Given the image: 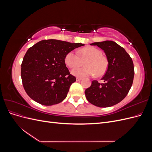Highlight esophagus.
I'll list each match as a JSON object with an SVG mask.
<instances>
[{"mask_svg":"<svg viewBox=\"0 0 152 152\" xmlns=\"http://www.w3.org/2000/svg\"><path fill=\"white\" fill-rule=\"evenodd\" d=\"M81 80H82V78H80V77H77V78H76V80H77V82L80 81Z\"/></svg>","mask_w":152,"mask_h":152,"instance_id":"1","label":"esophagus"}]
</instances>
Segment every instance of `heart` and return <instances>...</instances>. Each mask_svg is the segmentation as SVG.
Segmentation results:
<instances>
[{
  "instance_id": "obj_1",
  "label": "heart",
  "mask_w": 152,
  "mask_h": 152,
  "mask_svg": "<svg viewBox=\"0 0 152 152\" xmlns=\"http://www.w3.org/2000/svg\"><path fill=\"white\" fill-rule=\"evenodd\" d=\"M79 55L73 50L66 54L65 63L70 68H73L81 65L82 60L84 62L86 66L76 68L72 70V74L76 77H84L94 75L97 77L103 75L107 72L108 66L107 58L102 55V50L99 49L88 46L81 49Z\"/></svg>"
}]
</instances>
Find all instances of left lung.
<instances>
[{
	"label": "left lung",
	"mask_w": 152,
	"mask_h": 152,
	"mask_svg": "<svg viewBox=\"0 0 152 152\" xmlns=\"http://www.w3.org/2000/svg\"><path fill=\"white\" fill-rule=\"evenodd\" d=\"M105 53L108 66L101 84L92 82L85 91L87 101L98 107H109L121 102L132 86L134 75V65L126 50L112 40L94 42Z\"/></svg>",
	"instance_id": "obj_1"
}]
</instances>
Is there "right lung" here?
Returning a JSON list of instances; mask_svg holds the SVG:
<instances>
[{
	"instance_id": "1",
	"label": "right lung",
	"mask_w": 152,
	"mask_h": 152,
	"mask_svg": "<svg viewBox=\"0 0 152 152\" xmlns=\"http://www.w3.org/2000/svg\"><path fill=\"white\" fill-rule=\"evenodd\" d=\"M84 45L55 39L43 40L27 50L21 64L23 85L30 98L42 105L61 103L72 83L65 63L66 54Z\"/></svg>"
}]
</instances>
